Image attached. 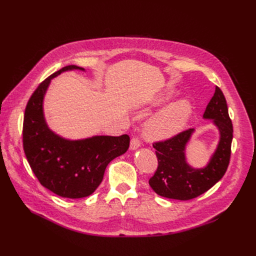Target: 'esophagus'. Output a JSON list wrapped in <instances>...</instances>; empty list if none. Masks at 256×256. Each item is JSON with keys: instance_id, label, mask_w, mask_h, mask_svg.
I'll use <instances>...</instances> for the list:
<instances>
[{"instance_id": "esophagus-1", "label": "esophagus", "mask_w": 256, "mask_h": 256, "mask_svg": "<svg viewBox=\"0 0 256 256\" xmlns=\"http://www.w3.org/2000/svg\"><path fill=\"white\" fill-rule=\"evenodd\" d=\"M140 140L138 139V138H136V137H134V138H132V140H130V150H138L139 147H140Z\"/></svg>"}]
</instances>
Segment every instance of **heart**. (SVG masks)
<instances>
[{"mask_svg": "<svg viewBox=\"0 0 256 256\" xmlns=\"http://www.w3.org/2000/svg\"><path fill=\"white\" fill-rule=\"evenodd\" d=\"M173 91H168L154 100V104H158L169 100ZM193 113V104L188 100L173 102L152 114L146 120L144 132L150 140H164L172 138L180 132Z\"/></svg>", "mask_w": 256, "mask_h": 256, "instance_id": "heart-1", "label": "heart"}]
</instances>
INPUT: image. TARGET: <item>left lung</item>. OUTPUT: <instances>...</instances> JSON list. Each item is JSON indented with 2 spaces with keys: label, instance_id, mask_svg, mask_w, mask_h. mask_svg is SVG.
I'll return each mask as SVG.
<instances>
[{
  "label": "left lung",
  "instance_id": "8db88e82",
  "mask_svg": "<svg viewBox=\"0 0 256 256\" xmlns=\"http://www.w3.org/2000/svg\"><path fill=\"white\" fill-rule=\"evenodd\" d=\"M204 119L212 120L219 132L218 145L204 167L194 168L186 162V147L194 128L154 144L158 166L150 184L158 195L178 200L193 199L210 190L223 178L230 160L234 130L226 100L219 87H216L206 106Z\"/></svg>",
  "mask_w": 256,
  "mask_h": 256
}]
</instances>
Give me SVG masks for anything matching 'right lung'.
<instances>
[{
    "mask_svg": "<svg viewBox=\"0 0 256 256\" xmlns=\"http://www.w3.org/2000/svg\"><path fill=\"white\" fill-rule=\"evenodd\" d=\"M72 70L85 72L76 65L65 66L34 91L24 111L22 143L26 160L40 184L61 197L78 199L98 189L108 164L128 150L130 137L92 136L70 140L48 128L44 100L50 80Z\"/></svg>",
    "mask_w": 256,
    "mask_h": 256,
    "instance_id": "add662e5",
    "label": "right lung"
}]
</instances>
